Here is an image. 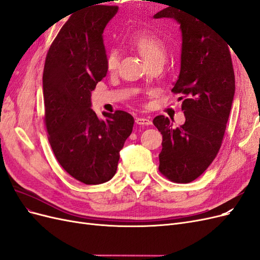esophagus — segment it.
Listing matches in <instances>:
<instances>
[{"label":"esophagus","instance_id":"obj_1","mask_svg":"<svg viewBox=\"0 0 260 260\" xmlns=\"http://www.w3.org/2000/svg\"><path fill=\"white\" fill-rule=\"evenodd\" d=\"M136 123L137 124H142V125H148L151 124V120L148 118H136Z\"/></svg>","mask_w":260,"mask_h":260}]
</instances>
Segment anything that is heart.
I'll return each mask as SVG.
<instances>
[{
  "mask_svg": "<svg viewBox=\"0 0 260 260\" xmlns=\"http://www.w3.org/2000/svg\"><path fill=\"white\" fill-rule=\"evenodd\" d=\"M132 45L146 61L152 60L156 57L164 56L166 54V46L160 38L152 34L141 32L138 34L132 41ZM119 56L116 51H109L106 55V68L108 70H115L118 67Z\"/></svg>",
  "mask_w": 260,
  "mask_h": 260,
  "instance_id": "1",
  "label": "heart"
}]
</instances>
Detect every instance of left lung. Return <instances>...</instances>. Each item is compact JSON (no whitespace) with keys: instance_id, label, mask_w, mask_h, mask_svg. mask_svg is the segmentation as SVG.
I'll return each instance as SVG.
<instances>
[{"instance_id":"left-lung-1","label":"left lung","mask_w":260,"mask_h":260,"mask_svg":"<svg viewBox=\"0 0 260 260\" xmlns=\"http://www.w3.org/2000/svg\"><path fill=\"white\" fill-rule=\"evenodd\" d=\"M153 17L175 19L182 37L172 92L183 99L185 122L175 129L168 117L154 118L162 135L159 171L174 182L188 183L209 167L222 143L235 93L229 44L194 10L166 7Z\"/></svg>"}]
</instances>
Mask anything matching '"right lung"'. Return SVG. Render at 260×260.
<instances>
[{"mask_svg":"<svg viewBox=\"0 0 260 260\" xmlns=\"http://www.w3.org/2000/svg\"><path fill=\"white\" fill-rule=\"evenodd\" d=\"M118 6L94 5L73 14L46 55L43 70L44 121L55 157L85 184L107 182L116 174L120 151L135 119L123 111L91 108V93L106 77L103 32Z\"/></svg>","mask_w":260,"mask_h":260,"instance_id":"right-lung-1","label":"right lung"}]
</instances>
